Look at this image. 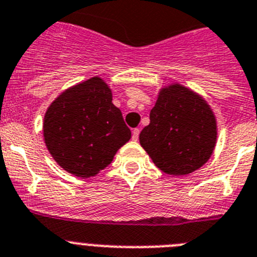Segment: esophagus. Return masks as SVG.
<instances>
[{
    "mask_svg": "<svg viewBox=\"0 0 257 257\" xmlns=\"http://www.w3.org/2000/svg\"><path fill=\"white\" fill-rule=\"evenodd\" d=\"M138 136H140V129H133V131H132V140H133V141H137Z\"/></svg>",
    "mask_w": 257,
    "mask_h": 257,
    "instance_id": "34e87169",
    "label": "esophagus"
}]
</instances>
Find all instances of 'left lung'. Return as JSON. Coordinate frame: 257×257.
Returning <instances> with one entry per match:
<instances>
[{"mask_svg":"<svg viewBox=\"0 0 257 257\" xmlns=\"http://www.w3.org/2000/svg\"><path fill=\"white\" fill-rule=\"evenodd\" d=\"M216 142L215 112L199 93L180 82L159 89L140 144L160 171L171 176L193 173L208 162Z\"/></svg>","mask_w":257,"mask_h":257,"instance_id":"1","label":"left lung"}]
</instances>
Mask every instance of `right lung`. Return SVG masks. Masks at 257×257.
<instances>
[{
  "mask_svg": "<svg viewBox=\"0 0 257 257\" xmlns=\"http://www.w3.org/2000/svg\"><path fill=\"white\" fill-rule=\"evenodd\" d=\"M42 132L58 166L80 178L98 175L132 137L99 76L62 91L46 110Z\"/></svg>",
  "mask_w": 257,
  "mask_h": 257,
  "instance_id": "obj_1",
  "label": "right lung"
}]
</instances>
